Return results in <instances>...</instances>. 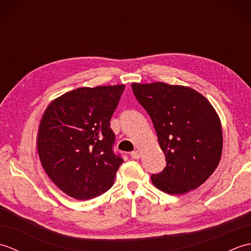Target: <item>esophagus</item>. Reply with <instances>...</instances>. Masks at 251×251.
I'll return each instance as SVG.
<instances>
[{
  "instance_id": "34e87169",
  "label": "esophagus",
  "mask_w": 251,
  "mask_h": 251,
  "mask_svg": "<svg viewBox=\"0 0 251 251\" xmlns=\"http://www.w3.org/2000/svg\"><path fill=\"white\" fill-rule=\"evenodd\" d=\"M130 156H131V158L138 159V158H140V153L138 151H134V152L130 153Z\"/></svg>"
}]
</instances>
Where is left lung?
I'll list each match as a JSON object with an SVG mask.
<instances>
[{"instance_id": "left-lung-1", "label": "left lung", "mask_w": 251, "mask_h": 251, "mask_svg": "<svg viewBox=\"0 0 251 251\" xmlns=\"http://www.w3.org/2000/svg\"><path fill=\"white\" fill-rule=\"evenodd\" d=\"M150 115L166 167L152 183L172 195L195 190L210 177L222 153L219 115L201 94L190 87L157 82L131 84Z\"/></svg>"}]
</instances>
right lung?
Instances as JSON below:
<instances>
[{
    "label": "right lung",
    "mask_w": 251,
    "mask_h": 251,
    "mask_svg": "<svg viewBox=\"0 0 251 251\" xmlns=\"http://www.w3.org/2000/svg\"><path fill=\"white\" fill-rule=\"evenodd\" d=\"M125 85L81 87L47 106L39 126L37 152L58 188L85 201L111 189L120 165L110 120Z\"/></svg>",
    "instance_id": "1"
}]
</instances>
